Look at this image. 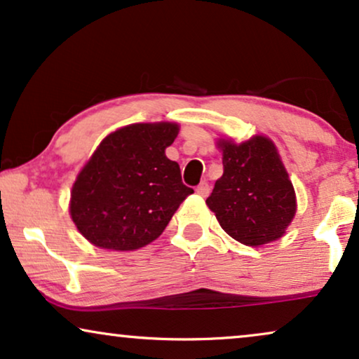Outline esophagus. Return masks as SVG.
I'll list each match as a JSON object with an SVG mask.
<instances>
[{"label":"esophagus","mask_w":359,"mask_h":359,"mask_svg":"<svg viewBox=\"0 0 359 359\" xmlns=\"http://www.w3.org/2000/svg\"><path fill=\"white\" fill-rule=\"evenodd\" d=\"M195 192L201 195V197H207V195L210 194V185L207 182H201L197 185V189H195Z\"/></svg>","instance_id":"34e87169"}]
</instances>
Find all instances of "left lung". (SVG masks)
<instances>
[{
	"label": "left lung",
	"mask_w": 359,
	"mask_h": 359,
	"mask_svg": "<svg viewBox=\"0 0 359 359\" xmlns=\"http://www.w3.org/2000/svg\"><path fill=\"white\" fill-rule=\"evenodd\" d=\"M224 175L207 205L237 242L258 247L283 237L297 212L294 190L270 139L220 140Z\"/></svg>",
	"instance_id": "8db88e82"
}]
</instances>
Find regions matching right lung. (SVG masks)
<instances>
[{"mask_svg":"<svg viewBox=\"0 0 359 359\" xmlns=\"http://www.w3.org/2000/svg\"><path fill=\"white\" fill-rule=\"evenodd\" d=\"M179 126L133 124L99 144L71 192V217L90 243L107 250H137L164 232L194 190L165 157Z\"/></svg>","mask_w":359,"mask_h":359,"instance_id":"obj_1","label":"right lung"}]
</instances>
